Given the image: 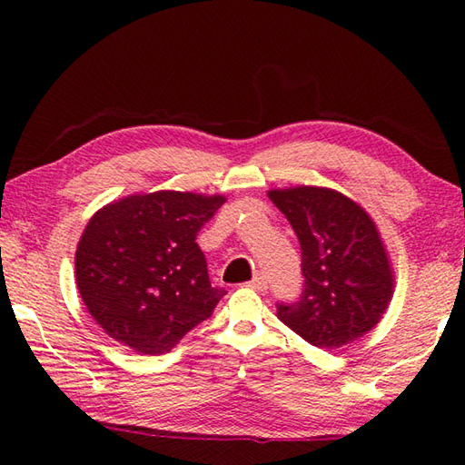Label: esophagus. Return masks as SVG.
<instances>
[{
	"instance_id": "esophagus-1",
	"label": "esophagus",
	"mask_w": 465,
	"mask_h": 465,
	"mask_svg": "<svg viewBox=\"0 0 465 465\" xmlns=\"http://www.w3.org/2000/svg\"><path fill=\"white\" fill-rule=\"evenodd\" d=\"M250 285H252L253 290L265 292V290H268V280H265V275H263V273H255L253 278H252V282H250Z\"/></svg>"
}]
</instances>
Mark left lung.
<instances>
[{
	"instance_id": "left-lung-1",
	"label": "left lung",
	"mask_w": 465,
	"mask_h": 465,
	"mask_svg": "<svg viewBox=\"0 0 465 465\" xmlns=\"http://www.w3.org/2000/svg\"><path fill=\"white\" fill-rule=\"evenodd\" d=\"M268 197L298 235L305 278L302 300L280 303L278 318L322 350L363 338L396 290L378 225L358 202L331 187H282Z\"/></svg>"
}]
</instances>
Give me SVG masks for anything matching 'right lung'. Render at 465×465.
I'll list each match as a JSON object with an SVG mask.
<instances>
[{
  "label": "right lung",
  "instance_id": "add662e5",
  "mask_svg": "<svg viewBox=\"0 0 465 465\" xmlns=\"http://www.w3.org/2000/svg\"><path fill=\"white\" fill-rule=\"evenodd\" d=\"M225 195L160 190L97 210L77 242L75 283L100 328L140 353H163L212 315V288L195 243Z\"/></svg>",
  "mask_w": 465,
  "mask_h": 465
}]
</instances>
